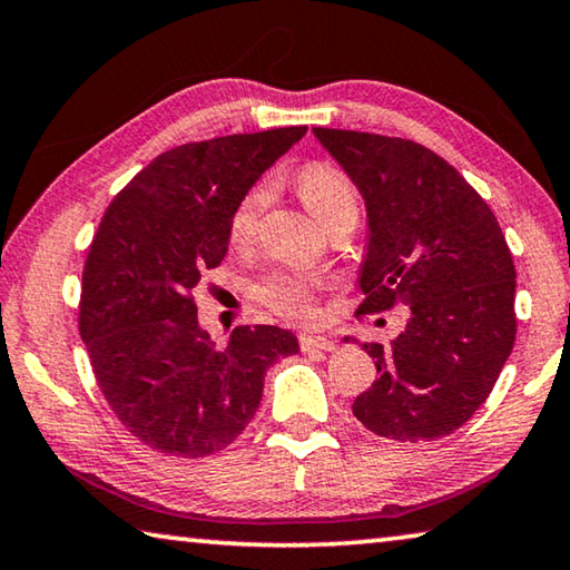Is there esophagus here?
<instances>
[{"label": "esophagus", "instance_id": "1", "mask_svg": "<svg viewBox=\"0 0 570 570\" xmlns=\"http://www.w3.org/2000/svg\"><path fill=\"white\" fill-rule=\"evenodd\" d=\"M299 347H302V352H327V350H334V342L327 337H320V334L302 332Z\"/></svg>", "mask_w": 570, "mask_h": 570}]
</instances>
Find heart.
Wrapping results in <instances>:
<instances>
[{"label": "heart", "mask_w": 570, "mask_h": 570, "mask_svg": "<svg viewBox=\"0 0 570 570\" xmlns=\"http://www.w3.org/2000/svg\"><path fill=\"white\" fill-rule=\"evenodd\" d=\"M296 189L309 213L327 230L345 220L357 223V189L342 169L332 165H306L296 177ZM268 203V179H258L238 197L228 218V238L233 246L243 248L256 238L258 223L264 218ZM322 288L317 276L302 274V271H274L256 286V296L276 317L309 324L317 320V296Z\"/></svg>", "instance_id": "b5f03b06"}]
</instances>
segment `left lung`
Instances as JSON below:
<instances>
[{
  "label": "left lung",
  "mask_w": 570,
  "mask_h": 570,
  "mask_svg": "<svg viewBox=\"0 0 570 570\" xmlns=\"http://www.w3.org/2000/svg\"><path fill=\"white\" fill-rule=\"evenodd\" d=\"M365 197L370 246L357 317L409 306L391 345L367 342L377 381L352 403L367 431L433 441L492 393L518 332L514 264L484 197L419 141L314 129Z\"/></svg>",
  "instance_id": "1"
}]
</instances>
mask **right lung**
<instances>
[{"label": "right lung", "instance_id": "right-lung-1", "mask_svg": "<svg viewBox=\"0 0 570 570\" xmlns=\"http://www.w3.org/2000/svg\"><path fill=\"white\" fill-rule=\"evenodd\" d=\"M306 126L189 141L149 161L106 207L80 284L78 330L124 429L169 456L200 459L248 426L292 332L236 327L215 350L195 286L228 253V218Z\"/></svg>", "mask_w": 570, "mask_h": 570}]
</instances>
